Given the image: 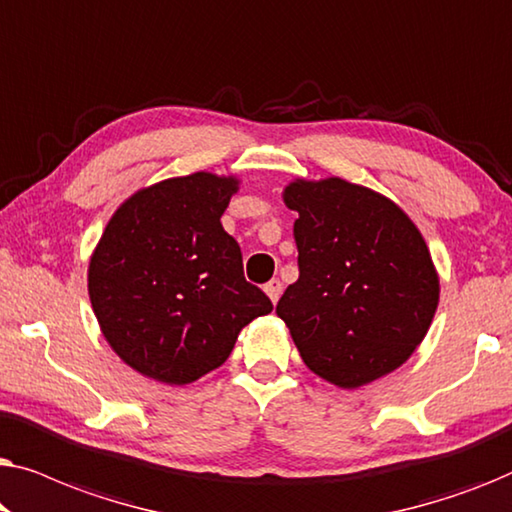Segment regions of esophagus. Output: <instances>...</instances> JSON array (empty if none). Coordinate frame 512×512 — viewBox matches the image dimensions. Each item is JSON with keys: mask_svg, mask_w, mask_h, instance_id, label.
I'll list each match as a JSON object with an SVG mask.
<instances>
[{"mask_svg": "<svg viewBox=\"0 0 512 512\" xmlns=\"http://www.w3.org/2000/svg\"><path fill=\"white\" fill-rule=\"evenodd\" d=\"M265 293H268L272 303H277L279 296H282V282H279V279H270V282L265 284Z\"/></svg>", "mask_w": 512, "mask_h": 512, "instance_id": "obj_1", "label": "esophagus"}]
</instances>
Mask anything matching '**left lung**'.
Instances as JSON below:
<instances>
[{"label":"left lung","instance_id":"obj_1","mask_svg":"<svg viewBox=\"0 0 512 512\" xmlns=\"http://www.w3.org/2000/svg\"><path fill=\"white\" fill-rule=\"evenodd\" d=\"M298 212V282L277 303L305 366L354 389L410 359L438 307V272L401 207L340 177L284 188Z\"/></svg>","mask_w":512,"mask_h":512}]
</instances>
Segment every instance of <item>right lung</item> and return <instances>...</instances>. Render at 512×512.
<instances>
[{
	"label": "right lung",
	"instance_id": "1",
	"mask_svg": "<svg viewBox=\"0 0 512 512\" xmlns=\"http://www.w3.org/2000/svg\"><path fill=\"white\" fill-rule=\"evenodd\" d=\"M235 177L195 172L123 202L90 256L88 293L111 349L137 373L188 384L219 368L249 321L272 312L221 226Z\"/></svg>",
	"mask_w": 512,
	"mask_h": 512
}]
</instances>
